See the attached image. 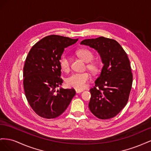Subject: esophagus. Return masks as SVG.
Segmentation results:
<instances>
[{
    "instance_id": "obj_1",
    "label": "esophagus",
    "mask_w": 151,
    "mask_h": 151,
    "mask_svg": "<svg viewBox=\"0 0 151 151\" xmlns=\"http://www.w3.org/2000/svg\"><path fill=\"white\" fill-rule=\"evenodd\" d=\"M83 91V90H79V89H76V93H82Z\"/></svg>"
}]
</instances>
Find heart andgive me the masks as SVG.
<instances>
[{
  "label": "heart",
  "instance_id": "obj_1",
  "mask_svg": "<svg viewBox=\"0 0 151 151\" xmlns=\"http://www.w3.org/2000/svg\"><path fill=\"white\" fill-rule=\"evenodd\" d=\"M76 53L81 59L88 63L87 68L93 72H96L98 70V65L95 62L91 61L94 58V55L90 50L82 48L77 50ZM60 65L62 70L64 72H68L70 68V59L67 55H63L60 60ZM90 79V75L88 72L74 73L66 79V84L70 88L76 89H83L86 86L87 83Z\"/></svg>",
  "mask_w": 151,
  "mask_h": 151
}]
</instances>
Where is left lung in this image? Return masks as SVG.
I'll list each match as a JSON object with an SVG mask.
<instances>
[{
  "instance_id": "8db88e82",
  "label": "left lung",
  "mask_w": 151,
  "mask_h": 151,
  "mask_svg": "<svg viewBox=\"0 0 151 151\" xmlns=\"http://www.w3.org/2000/svg\"><path fill=\"white\" fill-rule=\"evenodd\" d=\"M81 44L96 50L103 63L95 86L90 89V111L99 119L111 118L121 111L129 100L133 81L129 59L115 40L101 36L84 40Z\"/></svg>"
}]
</instances>
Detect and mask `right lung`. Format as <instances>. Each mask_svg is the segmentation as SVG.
<instances>
[{"mask_svg": "<svg viewBox=\"0 0 151 151\" xmlns=\"http://www.w3.org/2000/svg\"><path fill=\"white\" fill-rule=\"evenodd\" d=\"M78 39L50 35L30 50L23 68V86L34 111L45 118H54L65 111L76 94L74 89H57L62 85L60 60L64 49Z\"/></svg>", "mask_w": 151, "mask_h": 151, "instance_id": "add662e5", "label": "right lung"}]
</instances>
